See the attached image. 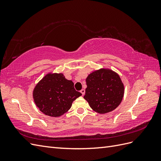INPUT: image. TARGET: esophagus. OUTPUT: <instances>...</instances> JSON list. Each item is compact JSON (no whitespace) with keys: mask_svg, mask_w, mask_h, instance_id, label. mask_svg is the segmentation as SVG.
<instances>
[{"mask_svg":"<svg viewBox=\"0 0 161 161\" xmlns=\"http://www.w3.org/2000/svg\"><path fill=\"white\" fill-rule=\"evenodd\" d=\"M80 92H81L82 95H84L85 93V89H81L80 90Z\"/></svg>","mask_w":161,"mask_h":161,"instance_id":"1","label":"esophagus"}]
</instances>
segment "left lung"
Instances as JSON below:
<instances>
[{
  "label": "left lung",
  "instance_id": "obj_1",
  "mask_svg": "<svg viewBox=\"0 0 161 161\" xmlns=\"http://www.w3.org/2000/svg\"><path fill=\"white\" fill-rule=\"evenodd\" d=\"M85 99L91 108L99 114L114 110L122 100L124 87L118 75L101 69L91 73L86 79Z\"/></svg>",
  "mask_w": 161,
  "mask_h": 161
}]
</instances>
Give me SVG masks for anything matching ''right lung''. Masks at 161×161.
Returning <instances> with one entry per match:
<instances>
[{
	"label": "right lung",
	"mask_w": 161,
	"mask_h": 161,
	"mask_svg": "<svg viewBox=\"0 0 161 161\" xmlns=\"http://www.w3.org/2000/svg\"><path fill=\"white\" fill-rule=\"evenodd\" d=\"M82 95L75 89L72 80L62 74L47 75L33 91L36 105L44 114L59 117L69 110L73 101Z\"/></svg>",
	"instance_id": "1"
}]
</instances>
